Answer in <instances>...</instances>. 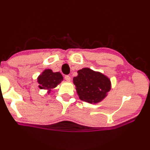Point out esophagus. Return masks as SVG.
Wrapping results in <instances>:
<instances>
[{"label":"esophagus","mask_w":150,"mask_h":150,"mask_svg":"<svg viewBox=\"0 0 150 150\" xmlns=\"http://www.w3.org/2000/svg\"><path fill=\"white\" fill-rule=\"evenodd\" d=\"M65 80L68 81V82H69V81H70V80H71V78H70V77L69 76V75H65Z\"/></svg>","instance_id":"1"}]
</instances>
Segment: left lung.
<instances>
[{
	"instance_id": "obj_1",
	"label": "left lung",
	"mask_w": 150,
	"mask_h": 150,
	"mask_svg": "<svg viewBox=\"0 0 150 150\" xmlns=\"http://www.w3.org/2000/svg\"><path fill=\"white\" fill-rule=\"evenodd\" d=\"M77 73L73 83L81 100L92 104L104 99L111 89V81L107 77L87 68L78 70Z\"/></svg>"
}]
</instances>
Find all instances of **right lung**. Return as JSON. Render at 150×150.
<instances>
[{
	"mask_svg": "<svg viewBox=\"0 0 150 150\" xmlns=\"http://www.w3.org/2000/svg\"><path fill=\"white\" fill-rule=\"evenodd\" d=\"M63 75L59 72L53 73L51 70H45L42 75L38 77L39 88L42 89H49L55 88L62 80Z\"/></svg>",
	"mask_w": 150,
	"mask_h": 150,
	"instance_id": "1",
	"label": "right lung"
}]
</instances>
